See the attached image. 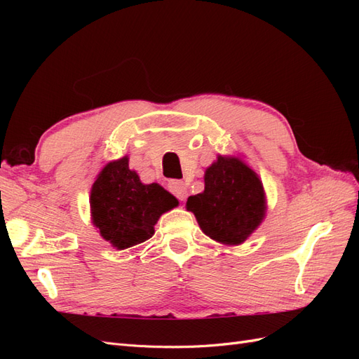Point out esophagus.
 <instances>
[{
  "mask_svg": "<svg viewBox=\"0 0 359 359\" xmlns=\"http://www.w3.org/2000/svg\"><path fill=\"white\" fill-rule=\"evenodd\" d=\"M169 190L175 194V196L180 199V201H186L187 199V186L184 184L182 181H178V180H172L169 181Z\"/></svg>",
  "mask_w": 359,
  "mask_h": 359,
  "instance_id": "obj_1",
  "label": "esophagus"
}]
</instances>
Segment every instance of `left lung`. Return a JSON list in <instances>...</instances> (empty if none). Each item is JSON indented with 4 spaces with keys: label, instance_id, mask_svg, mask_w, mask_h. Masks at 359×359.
I'll list each match as a JSON object with an SVG mask.
<instances>
[{
    "label": "left lung",
    "instance_id": "left-lung-1",
    "mask_svg": "<svg viewBox=\"0 0 359 359\" xmlns=\"http://www.w3.org/2000/svg\"><path fill=\"white\" fill-rule=\"evenodd\" d=\"M205 190L187 199V210L211 240L240 245L265 219L266 199L257 173L235 156H219L205 172Z\"/></svg>",
    "mask_w": 359,
    "mask_h": 359
}]
</instances>
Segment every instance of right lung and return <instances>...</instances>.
Returning a JSON list of instances; mask_svg holds the SVG:
<instances>
[{
    "label": "right lung",
    "instance_id": "add662e5",
    "mask_svg": "<svg viewBox=\"0 0 359 359\" xmlns=\"http://www.w3.org/2000/svg\"><path fill=\"white\" fill-rule=\"evenodd\" d=\"M91 220L112 247L124 250L149 240L161 214L178 201L158 184L140 182L128 157L109 161L91 187Z\"/></svg>",
    "mask_w": 359,
    "mask_h": 359
}]
</instances>
